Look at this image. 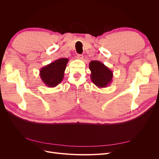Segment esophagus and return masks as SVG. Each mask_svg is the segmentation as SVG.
Returning a JSON list of instances; mask_svg holds the SVG:
<instances>
[{
    "instance_id": "obj_1",
    "label": "esophagus",
    "mask_w": 159,
    "mask_h": 159,
    "mask_svg": "<svg viewBox=\"0 0 159 159\" xmlns=\"http://www.w3.org/2000/svg\"><path fill=\"white\" fill-rule=\"evenodd\" d=\"M83 58H84V56L82 54H78V55H77V59L81 60H83Z\"/></svg>"
}]
</instances>
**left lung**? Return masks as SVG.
I'll return each mask as SVG.
<instances>
[{
  "instance_id": "1",
  "label": "left lung",
  "mask_w": 159,
  "mask_h": 159,
  "mask_svg": "<svg viewBox=\"0 0 159 159\" xmlns=\"http://www.w3.org/2000/svg\"><path fill=\"white\" fill-rule=\"evenodd\" d=\"M91 71V80L99 88H106L111 83L113 71L102 62L94 60L89 64Z\"/></svg>"
}]
</instances>
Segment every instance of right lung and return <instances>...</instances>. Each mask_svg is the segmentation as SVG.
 Returning <instances> with one entry per match:
<instances>
[{
	"label": "right lung",
	"mask_w": 159,
	"mask_h": 159,
	"mask_svg": "<svg viewBox=\"0 0 159 159\" xmlns=\"http://www.w3.org/2000/svg\"><path fill=\"white\" fill-rule=\"evenodd\" d=\"M69 60L60 58L40 69V75L44 84L48 88H54L62 81Z\"/></svg>",
	"instance_id": "1"
}]
</instances>
